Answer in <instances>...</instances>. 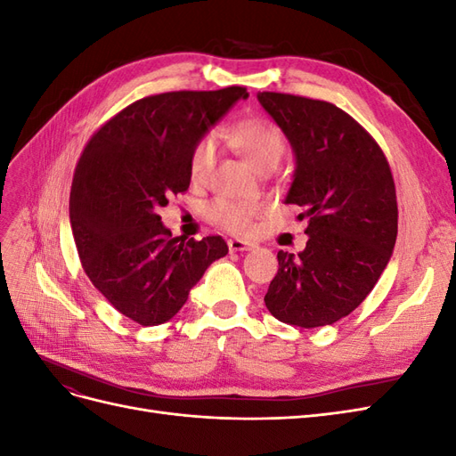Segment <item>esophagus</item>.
<instances>
[{"instance_id": "esophagus-1", "label": "esophagus", "mask_w": 456, "mask_h": 456, "mask_svg": "<svg viewBox=\"0 0 456 456\" xmlns=\"http://www.w3.org/2000/svg\"><path fill=\"white\" fill-rule=\"evenodd\" d=\"M228 247L232 253H241V251H253L256 249V243L247 241V240H230Z\"/></svg>"}]
</instances>
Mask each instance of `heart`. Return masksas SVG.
Segmentation results:
<instances>
[{"instance_id": "heart-1", "label": "heart", "mask_w": 456, "mask_h": 456, "mask_svg": "<svg viewBox=\"0 0 456 456\" xmlns=\"http://www.w3.org/2000/svg\"><path fill=\"white\" fill-rule=\"evenodd\" d=\"M228 141L232 148L241 154L251 167L258 173L273 171L281 161L287 141L281 129L268 119H243L233 126L228 133ZM216 161V144L213 136L201 139L190 156V175L196 183H203L211 175ZM258 215V207L255 203H240L220 200L213 205L211 216L216 224L230 232H247L251 228L253 218Z\"/></svg>"}]
</instances>
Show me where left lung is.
<instances>
[{
	"mask_svg": "<svg viewBox=\"0 0 456 456\" xmlns=\"http://www.w3.org/2000/svg\"><path fill=\"white\" fill-rule=\"evenodd\" d=\"M256 99L293 148L285 203L298 205V220L308 223L305 249L278 253L266 308L289 325H330L362 305L394 253L390 165L372 136L335 104L268 91Z\"/></svg>",
	"mask_w": 456,
	"mask_h": 456,
	"instance_id": "left-lung-1",
	"label": "left lung"
}]
</instances>
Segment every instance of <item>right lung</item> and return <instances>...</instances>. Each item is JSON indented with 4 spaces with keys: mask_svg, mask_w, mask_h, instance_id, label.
Here are the masks:
<instances>
[{
    "mask_svg": "<svg viewBox=\"0 0 456 456\" xmlns=\"http://www.w3.org/2000/svg\"><path fill=\"white\" fill-rule=\"evenodd\" d=\"M245 87L146 96L96 131L70 191L81 266L118 312L141 325L169 322L215 260L220 236L173 238L159 209L190 186V156Z\"/></svg>",
    "mask_w": 456,
    "mask_h": 456,
    "instance_id": "obj_1",
    "label": "right lung"
}]
</instances>
